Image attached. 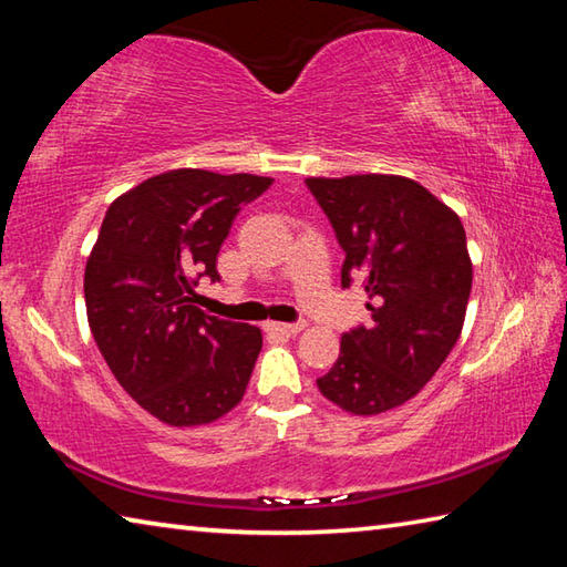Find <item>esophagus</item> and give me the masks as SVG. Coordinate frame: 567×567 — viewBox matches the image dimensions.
I'll return each mask as SVG.
<instances>
[{
	"label": "esophagus",
	"instance_id": "34e87169",
	"mask_svg": "<svg viewBox=\"0 0 567 567\" xmlns=\"http://www.w3.org/2000/svg\"><path fill=\"white\" fill-rule=\"evenodd\" d=\"M265 330L275 334H297L305 330V322H267Z\"/></svg>",
	"mask_w": 567,
	"mask_h": 567
}]
</instances>
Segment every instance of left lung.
Listing matches in <instances>:
<instances>
[{"mask_svg":"<svg viewBox=\"0 0 567 567\" xmlns=\"http://www.w3.org/2000/svg\"><path fill=\"white\" fill-rule=\"evenodd\" d=\"M344 252L342 287L368 292L370 328L342 334L318 388L352 415H380L415 398L455 348L473 287L460 217L415 179L310 177Z\"/></svg>","mask_w":567,"mask_h":567,"instance_id":"obj_1","label":"left lung"}]
</instances>
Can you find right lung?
I'll return each instance as SVG.
<instances>
[{"label":"right lung","instance_id":"add662e5","mask_svg":"<svg viewBox=\"0 0 567 567\" xmlns=\"http://www.w3.org/2000/svg\"><path fill=\"white\" fill-rule=\"evenodd\" d=\"M270 177L172 169L114 199L84 270L92 338L112 375L150 415L207 425L243 400L262 332L205 315L199 277L217 282V252L235 217Z\"/></svg>","mask_w":567,"mask_h":567}]
</instances>
